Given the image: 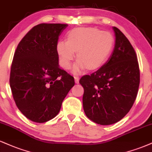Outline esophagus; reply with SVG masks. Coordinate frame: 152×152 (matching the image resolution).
<instances>
[{"mask_svg": "<svg viewBox=\"0 0 152 152\" xmlns=\"http://www.w3.org/2000/svg\"><path fill=\"white\" fill-rule=\"evenodd\" d=\"M75 83H79V81H80L79 77L77 76L75 77Z\"/></svg>", "mask_w": 152, "mask_h": 152, "instance_id": "34e87169", "label": "esophagus"}]
</instances>
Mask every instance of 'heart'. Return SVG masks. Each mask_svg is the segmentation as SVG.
Returning a JSON list of instances; mask_svg holds the SVG:
<instances>
[{
    "label": "heart",
    "instance_id": "1",
    "mask_svg": "<svg viewBox=\"0 0 152 152\" xmlns=\"http://www.w3.org/2000/svg\"><path fill=\"white\" fill-rule=\"evenodd\" d=\"M115 45V38L107 31H101L96 28H77L69 32L67 41L60 40L56 50L60 65L64 69L70 68L75 57L78 61L73 72H79L87 67L97 69L106 62Z\"/></svg>",
    "mask_w": 152,
    "mask_h": 152
}]
</instances>
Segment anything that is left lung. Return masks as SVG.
<instances>
[{"label": "left lung", "mask_w": 152, "mask_h": 152, "mask_svg": "<svg viewBox=\"0 0 152 152\" xmlns=\"http://www.w3.org/2000/svg\"><path fill=\"white\" fill-rule=\"evenodd\" d=\"M115 45L104 65L80 80L84 88L83 109L90 120L101 125L119 122L136 99L140 72L136 53L125 35L116 27Z\"/></svg>", "instance_id": "left-lung-1"}]
</instances>
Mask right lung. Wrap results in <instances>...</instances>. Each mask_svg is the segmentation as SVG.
I'll list each match as a JSON object with an SVG mask.
<instances>
[{
    "mask_svg": "<svg viewBox=\"0 0 152 152\" xmlns=\"http://www.w3.org/2000/svg\"><path fill=\"white\" fill-rule=\"evenodd\" d=\"M67 26L37 25L16 48L10 86L18 108L33 122L43 123L54 118L75 85L74 77L59 66L56 50L59 36Z\"/></svg>",
    "mask_w": 152,
    "mask_h": 152,
    "instance_id": "obj_1",
    "label": "right lung"
}]
</instances>
